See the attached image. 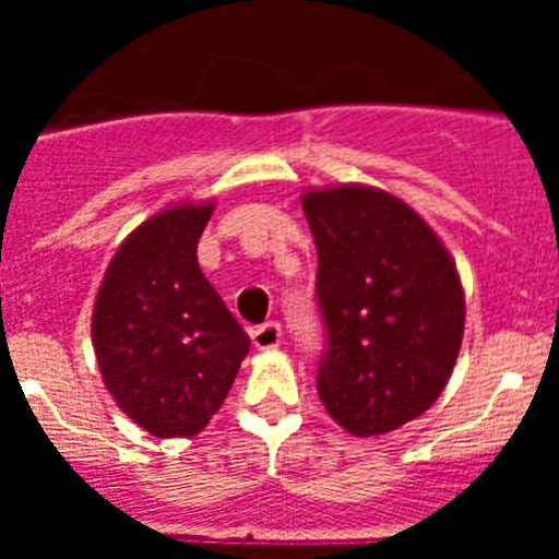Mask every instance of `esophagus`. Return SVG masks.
I'll list each match as a JSON object with an SVG mask.
<instances>
[{"mask_svg": "<svg viewBox=\"0 0 559 559\" xmlns=\"http://www.w3.org/2000/svg\"><path fill=\"white\" fill-rule=\"evenodd\" d=\"M251 341H254L257 349H276L283 344V324L265 322L260 328L251 330Z\"/></svg>", "mask_w": 559, "mask_h": 559, "instance_id": "34e87169", "label": "esophagus"}]
</instances>
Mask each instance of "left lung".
Wrapping results in <instances>:
<instances>
[{
  "label": "left lung",
  "instance_id": "1",
  "mask_svg": "<svg viewBox=\"0 0 559 559\" xmlns=\"http://www.w3.org/2000/svg\"><path fill=\"white\" fill-rule=\"evenodd\" d=\"M319 251L328 349L316 389L353 437L397 431L437 403L464 335L451 251L397 195L367 185L305 190Z\"/></svg>",
  "mask_w": 559,
  "mask_h": 559
}]
</instances>
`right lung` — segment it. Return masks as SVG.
<instances>
[{
	"label": "right lung",
	"mask_w": 559,
	"mask_h": 559,
	"mask_svg": "<svg viewBox=\"0 0 559 559\" xmlns=\"http://www.w3.org/2000/svg\"><path fill=\"white\" fill-rule=\"evenodd\" d=\"M215 201L173 204L126 237L92 313L114 403L153 437H195L249 355V335L201 274L199 237Z\"/></svg>",
	"instance_id": "add662e5"
}]
</instances>
